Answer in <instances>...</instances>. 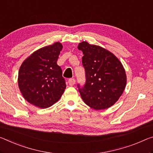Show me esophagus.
<instances>
[{
  "label": "esophagus",
  "instance_id": "esophagus-1",
  "mask_svg": "<svg viewBox=\"0 0 153 153\" xmlns=\"http://www.w3.org/2000/svg\"><path fill=\"white\" fill-rule=\"evenodd\" d=\"M68 82H69V84L70 86H74L75 83H76V80H75V79H74V78H71L69 79Z\"/></svg>",
  "mask_w": 153,
  "mask_h": 153
}]
</instances>
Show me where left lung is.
<instances>
[{
  "label": "left lung",
  "instance_id": "1",
  "mask_svg": "<svg viewBox=\"0 0 153 153\" xmlns=\"http://www.w3.org/2000/svg\"><path fill=\"white\" fill-rule=\"evenodd\" d=\"M82 65L86 82L79 91L84 102L96 110L112 106L122 95L127 84V75L123 64L110 51L99 45L82 42Z\"/></svg>",
  "mask_w": 153,
  "mask_h": 153
}]
</instances>
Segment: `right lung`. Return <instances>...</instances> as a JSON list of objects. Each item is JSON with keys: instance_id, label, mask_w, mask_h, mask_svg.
I'll use <instances>...</instances> for the list:
<instances>
[{"instance_id": "right-lung-1", "label": "right lung", "mask_w": 153, "mask_h": 153, "mask_svg": "<svg viewBox=\"0 0 153 153\" xmlns=\"http://www.w3.org/2000/svg\"><path fill=\"white\" fill-rule=\"evenodd\" d=\"M62 45L60 42L36 50L24 60L18 83L23 97L39 108H48L62 97L66 84L57 65Z\"/></svg>"}]
</instances>
